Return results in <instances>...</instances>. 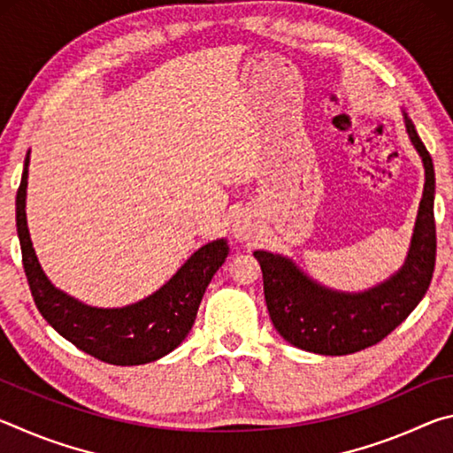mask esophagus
<instances>
[{
  "label": "esophagus",
  "mask_w": 453,
  "mask_h": 453,
  "mask_svg": "<svg viewBox=\"0 0 453 453\" xmlns=\"http://www.w3.org/2000/svg\"><path fill=\"white\" fill-rule=\"evenodd\" d=\"M251 234H254V224H251V219L248 216H237L234 221V235L237 240H250Z\"/></svg>",
  "instance_id": "1"
}]
</instances>
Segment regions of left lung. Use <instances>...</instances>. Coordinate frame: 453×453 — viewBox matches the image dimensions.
Wrapping results in <instances>:
<instances>
[{
  "instance_id": "1",
  "label": "left lung",
  "mask_w": 453,
  "mask_h": 453,
  "mask_svg": "<svg viewBox=\"0 0 453 453\" xmlns=\"http://www.w3.org/2000/svg\"><path fill=\"white\" fill-rule=\"evenodd\" d=\"M405 129L426 170L411 245L400 272L359 294H346L319 286L291 259L254 251L262 265L264 294L273 327L291 346L321 356H348L381 342L410 316L426 296L435 265L432 156L405 116Z\"/></svg>"
}]
</instances>
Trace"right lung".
<instances>
[{
    "instance_id": "1",
    "label": "right lung",
    "mask_w": 453,
    "mask_h": 453,
    "mask_svg": "<svg viewBox=\"0 0 453 453\" xmlns=\"http://www.w3.org/2000/svg\"><path fill=\"white\" fill-rule=\"evenodd\" d=\"M29 151L15 197V226L26 278L45 321L86 354L113 365L150 364L173 351L194 326L205 288L229 254L227 242L205 243L178 273L145 300L126 308H91L48 280L29 240L26 219Z\"/></svg>"
}]
</instances>
